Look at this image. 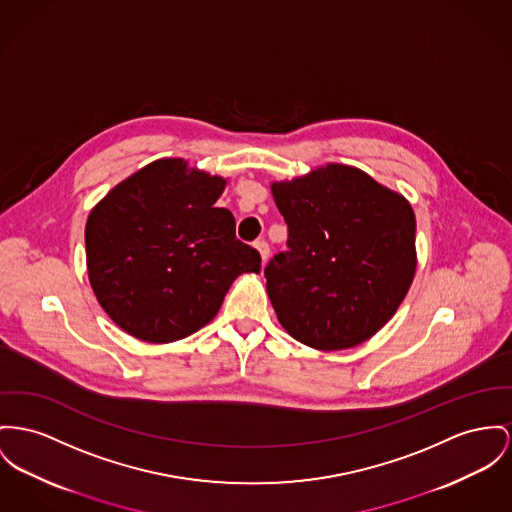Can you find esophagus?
Segmentation results:
<instances>
[{"label":"esophagus","instance_id":"1","mask_svg":"<svg viewBox=\"0 0 512 512\" xmlns=\"http://www.w3.org/2000/svg\"><path fill=\"white\" fill-rule=\"evenodd\" d=\"M254 246H256V248H258V252H260V256H262V260H264V262H266V260H268V258H270V244H268V242H266V240L260 239V240H256V242H254Z\"/></svg>","mask_w":512,"mask_h":512}]
</instances>
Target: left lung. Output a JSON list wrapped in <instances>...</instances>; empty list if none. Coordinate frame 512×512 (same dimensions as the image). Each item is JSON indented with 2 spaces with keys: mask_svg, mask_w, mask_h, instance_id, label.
<instances>
[{
  "mask_svg": "<svg viewBox=\"0 0 512 512\" xmlns=\"http://www.w3.org/2000/svg\"><path fill=\"white\" fill-rule=\"evenodd\" d=\"M287 250L264 275L277 320L308 347H355L394 316L415 273V215L369 174L328 165L275 182Z\"/></svg>",
  "mask_w": 512,
  "mask_h": 512,
  "instance_id": "left-lung-1",
  "label": "left lung"
}]
</instances>
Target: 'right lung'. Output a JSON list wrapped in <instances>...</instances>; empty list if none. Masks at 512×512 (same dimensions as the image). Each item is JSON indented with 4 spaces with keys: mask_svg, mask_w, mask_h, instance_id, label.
I'll return each mask as SVG.
<instances>
[{
    "mask_svg": "<svg viewBox=\"0 0 512 512\" xmlns=\"http://www.w3.org/2000/svg\"><path fill=\"white\" fill-rule=\"evenodd\" d=\"M225 180L161 159L132 174L93 207L87 270L106 314L130 336L169 343L219 312L231 283L260 272V252L215 207Z\"/></svg>",
    "mask_w": 512,
    "mask_h": 512,
    "instance_id": "obj_1",
    "label": "right lung"
}]
</instances>
